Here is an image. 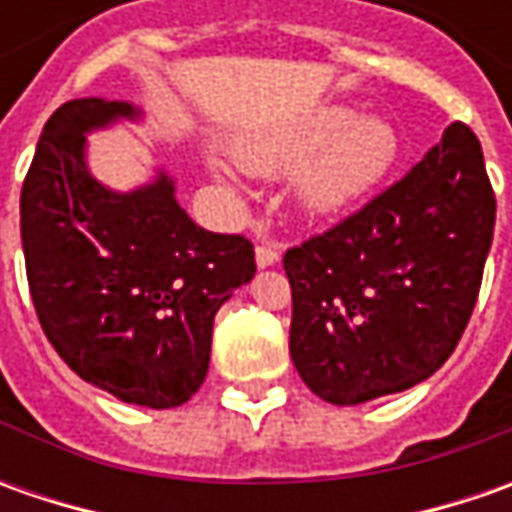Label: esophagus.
<instances>
[{"label":"esophagus","instance_id":"1","mask_svg":"<svg viewBox=\"0 0 512 512\" xmlns=\"http://www.w3.org/2000/svg\"><path fill=\"white\" fill-rule=\"evenodd\" d=\"M276 262H279V250H276V247L273 245L256 247V265L262 267V270H265V267H273Z\"/></svg>","mask_w":512,"mask_h":512}]
</instances>
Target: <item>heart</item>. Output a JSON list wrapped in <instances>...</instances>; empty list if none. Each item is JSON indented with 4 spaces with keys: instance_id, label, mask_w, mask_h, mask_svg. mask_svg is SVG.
<instances>
[{
    "instance_id": "heart-1",
    "label": "heart",
    "mask_w": 512,
    "mask_h": 512,
    "mask_svg": "<svg viewBox=\"0 0 512 512\" xmlns=\"http://www.w3.org/2000/svg\"><path fill=\"white\" fill-rule=\"evenodd\" d=\"M233 156L253 176H285L293 169L290 196L296 207L310 219H327L387 182L402 156V136L382 116L327 102L239 136ZM210 173L225 187H239L225 162H210Z\"/></svg>"
}]
</instances>
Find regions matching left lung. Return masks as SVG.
<instances>
[{"label":"left lung","instance_id":"1","mask_svg":"<svg viewBox=\"0 0 512 512\" xmlns=\"http://www.w3.org/2000/svg\"><path fill=\"white\" fill-rule=\"evenodd\" d=\"M493 225L482 145L453 122L404 179L287 250L302 382L350 407L430 379L470 322Z\"/></svg>","mask_w":512,"mask_h":512}]
</instances>
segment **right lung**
<instances>
[{
  "mask_svg": "<svg viewBox=\"0 0 512 512\" xmlns=\"http://www.w3.org/2000/svg\"><path fill=\"white\" fill-rule=\"evenodd\" d=\"M142 119L102 96L50 116L22 187V250L39 325L70 370L168 410L205 382L213 319L256 262L242 236L193 225L165 168L130 190L93 176L90 133Z\"/></svg>",
  "mask_w": 512,
  "mask_h": 512,
  "instance_id": "obj_1",
  "label": "right lung"
}]
</instances>
